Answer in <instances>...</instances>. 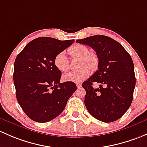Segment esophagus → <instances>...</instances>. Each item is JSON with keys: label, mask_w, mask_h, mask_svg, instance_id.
Here are the masks:
<instances>
[{"label": "esophagus", "mask_w": 147, "mask_h": 147, "mask_svg": "<svg viewBox=\"0 0 147 147\" xmlns=\"http://www.w3.org/2000/svg\"><path fill=\"white\" fill-rule=\"evenodd\" d=\"M76 85H77V87H78V89H79V88H80V87H81V86H82V84H80V83H79V84H77Z\"/></svg>", "instance_id": "1"}]
</instances>
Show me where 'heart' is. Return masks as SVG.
<instances>
[{"instance_id": "b5f03b06", "label": "heart", "mask_w": 147, "mask_h": 147, "mask_svg": "<svg viewBox=\"0 0 147 147\" xmlns=\"http://www.w3.org/2000/svg\"><path fill=\"white\" fill-rule=\"evenodd\" d=\"M71 58H80V67L78 70H74L63 75V79L65 82H80L89 75V69L94 70L97 68L98 58L96 53L89 52V49L82 44H75L67 49ZM54 65L62 72H67L69 68V60L65 52H60L54 58ZM88 67L87 68V67Z\"/></svg>"}]
</instances>
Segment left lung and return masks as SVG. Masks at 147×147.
Instances as JSON below:
<instances>
[{
  "label": "left lung",
  "mask_w": 147,
  "mask_h": 147,
  "mask_svg": "<svg viewBox=\"0 0 147 147\" xmlns=\"http://www.w3.org/2000/svg\"><path fill=\"white\" fill-rule=\"evenodd\" d=\"M76 42L92 47L98 58V69L82 84L86 109L100 121L118 120L133 98L136 79L132 58L120 43L107 36L95 35ZM94 82L100 87L94 88Z\"/></svg>",
  "instance_id": "obj_1"
}]
</instances>
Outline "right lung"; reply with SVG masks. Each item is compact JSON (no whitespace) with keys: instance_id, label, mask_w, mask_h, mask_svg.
<instances>
[{"instance_id":"1","label":"right lung","mask_w":147,"mask_h":147,"mask_svg":"<svg viewBox=\"0 0 147 147\" xmlns=\"http://www.w3.org/2000/svg\"><path fill=\"white\" fill-rule=\"evenodd\" d=\"M73 42L38 37L17 55L13 73L17 100L34 121L46 123L58 116L76 91L74 82H60L61 72L54 65L55 55Z\"/></svg>"}]
</instances>
